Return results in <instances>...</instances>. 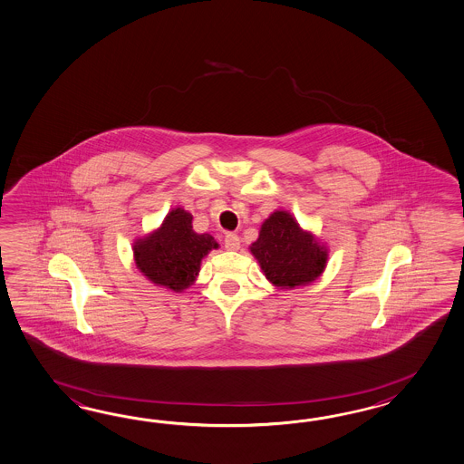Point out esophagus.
<instances>
[{
  "mask_svg": "<svg viewBox=\"0 0 464 464\" xmlns=\"http://www.w3.org/2000/svg\"><path fill=\"white\" fill-rule=\"evenodd\" d=\"M224 244H226L227 250L240 249V238H238V236H236V234H227Z\"/></svg>",
  "mask_w": 464,
  "mask_h": 464,
  "instance_id": "1",
  "label": "esophagus"
}]
</instances>
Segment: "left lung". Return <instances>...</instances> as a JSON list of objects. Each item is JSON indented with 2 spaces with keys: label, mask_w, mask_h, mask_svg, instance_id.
<instances>
[{
  "label": "left lung",
  "mask_w": 464,
  "mask_h": 464,
  "mask_svg": "<svg viewBox=\"0 0 464 464\" xmlns=\"http://www.w3.org/2000/svg\"><path fill=\"white\" fill-rule=\"evenodd\" d=\"M249 250L266 279L277 289L314 283L328 262L326 244L299 226L287 210H274L262 222L259 237Z\"/></svg>",
  "instance_id": "8db88e82"
}]
</instances>
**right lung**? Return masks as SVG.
I'll use <instances>...</instances> for the list:
<instances>
[{
  "instance_id": "obj_1",
  "label": "right lung",
  "mask_w": 464,
  "mask_h": 464,
  "mask_svg": "<svg viewBox=\"0 0 464 464\" xmlns=\"http://www.w3.org/2000/svg\"><path fill=\"white\" fill-rule=\"evenodd\" d=\"M193 215L181 207L168 212L161 226L132 244L136 267L148 281L173 293L195 285L200 266L218 242L210 234H197L191 226Z\"/></svg>"
}]
</instances>
